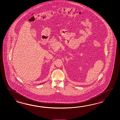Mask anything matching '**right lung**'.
I'll list each match as a JSON object with an SVG mask.
<instances>
[{
    "label": "right lung",
    "mask_w": 120,
    "mask_h": 120,
    "mask_svg": "<svg viewBox=\"0 0 120 120\" xmlns=\"http://www.w3.org/2000/svg\"><path fill=\"white\" fill-rule=\"evenodd\" d=\"M44 83H42V84H43Z\"/></svg>",
    "instance_id": "right-lung-1"
}]
</instances>
